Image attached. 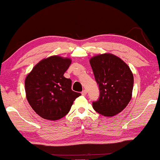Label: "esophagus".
<instances>
[{"label":"esophagus","instance_id":"34e87169","mask_svg":"<svg viewBox=\"0 0 160 160\" xmlns=\"http://www.w3.org/2000/svg\"><path fill=\"white\" fill-rule=\"evenodd\" d=\"M81 93H82V95H86V94H87V91H86V89H83V90L82 91V92H81Z\"/></svg>","mask_w":160,"mask_h":160}]
</instances>
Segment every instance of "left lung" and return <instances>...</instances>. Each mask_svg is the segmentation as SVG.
Instances as JSON below:
<instances>
[{
  "label": "left lung",
  "mask_w": 160,
  "mask_h": 160,
  "mask_svg": "<svg viewBox=\"0 0 160 160\" xmlns=\"http://www.w3.org/2000/svg\"><path fill=\"white\" fill-rule=\"evenodd\" d=\"M89 62L100 92L98 100L92 102L93 108L105 117L117 114L132 98L134 78L131 70L122 59L108 53L92 57Z\"/></svg>",
  "instance_id": "obj_1"
}]
</instances>
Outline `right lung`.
<instances>
[{"label":"right lung","mask_w":160,"mask_h":160,"mask_svg":"<svg viewBox=\"0 0 160 160\" xmlns=\"http://www.w3.org/2000/svg\"><path fill=\"white\" fill-rule=\"evenodd\" d=\"M71 63L69 58L49 57L37 64L25 79L28 102L43 119L57 120L65 117L81 95L71 89V80L64 77Z\"/></svg>","instance_id":"1"}]
</instances>
